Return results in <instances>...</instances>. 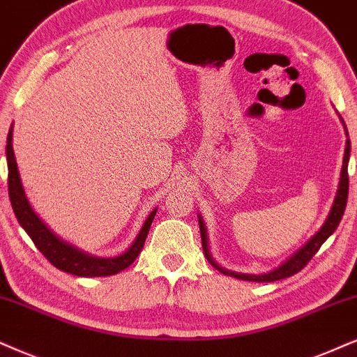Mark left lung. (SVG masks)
I'll list each match as a JSON object with an SVG mask.
<instances>
[{"instance_id":"obj_1","label":"left lung","mask_w":357,"mask_h":357,"mask_svg":"<svg viewBox=\"0 0 357 357\" xmlns=\"http://www.w3.org/2000/svg\"><path fill=\"white\" fill-rule=\"evenodd\" d=\"M342 125H344V132L347 137V128L344 120L341 119ZM349 155H351V142L349 137L346 139V148H344V158H342V168H341V176H340V184H337V191L335 196V201H333L331 209L328 212V218L324 220L319 231L314 234L313 237L308 238L305 242V245H301L295 254H291L285 261L275 267L273 270H270L267 273H260V275H254V273H241V272H232V270H227L212 259L211 250H209V238H207V229L204 220H202V215H197V220H199V231H201V238H202V249H204L206 259L209 260L211 265H214L215 268L219 270L220 273L227 275V277H234L237 280H247V282H277V280L291 277V275L298 273L301 268L305 267L308 261L313 259V255L319 250V247L326 242V238L331 236L333 232L336 231V227L340 225L342 214H344L346 209V202H347V191H349V176H347V163H349Z\"/></svg>"}]
</instances>
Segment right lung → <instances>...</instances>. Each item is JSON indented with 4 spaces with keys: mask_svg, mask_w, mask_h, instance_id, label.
Returning <instances> with one entry per match:
<instances>
[{
    "mask_svg": "<svg viewBox=\"0 0 357 357\" xmlns=\"http://www.w3.org/2000/svg\"><path fill=\"white\" fill-rule=\"evenodd\" d=\"M6 161H8V191H10V201L15 211L17 222L26 234L34 242L40 254L51 261L54 267L62 270L66 273L77 275V277H108L125 270L126 267L137 260V257L145 245L146 236L150 232L151 222L155 219L158 207H155L148 218L143 222L142 229L135 237V241L130 243V247L123 254L114 257H96L90 255L87 252L77 249L72 243L62 241L61 237L56 236L46 224L40 220L36 214L33 206L29 204L28 196H26L24 188H22L20 171H17V163L13 151V125L8 133L6 139Z\"/></svg>",
    "mask_w": 357,
    "mask_h": 357,
    "instance_id": "1",
    "label": "right lung"
}]
</instances>
